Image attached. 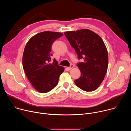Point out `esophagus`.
I'll list each match as a JSON object with an SVG mask.
<instances>
[{
  "instance_id": "1",
  "label": "esophagus",
  "mask_w": 131,
  "mask_h": 131,
  "mask_svg": "<svg viewBox=\"0 0 131 131\" xmlns=\"http://www.w3.org/2000/svg\"><path fill=\"white\" fill-rule=\"evenodd\" d=\"M73 67H74V65H72V64H71V65H70V67H67V69L68 70H71V69H72V68H73Z\"/></svg>"
}]
</instances>
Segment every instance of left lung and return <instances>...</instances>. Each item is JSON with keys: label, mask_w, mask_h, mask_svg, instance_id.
I'll list each match as a JSON object with an SVG mask.
<instances>
[{"label": "left lung", "mask_w": 131, "mask_h": 131, "mask_svg": "<svg viewBox=\"0 0 131 131\" xmlns=\"http://www.w3.org/2000/svg\"><path fill=\"white\" fill-rule=\"evenodd\" d=\"M64 35L78 58L83 60L77 64L81 76L74 83L83 91L95 90L104 79L108 68V52L103 39L88 29L66 31Z\"/></svg>", "instance_id": "8db88e82"}]
</instances>
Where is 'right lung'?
Instances as JSON below:
<instances>
[{
    "label": "right lung",
    "instance_id": "1",
    "mask_svg": "<svg viewBox=\"0 0 131 131\" xmlns=\"http://www.w3.org/2000/svg\"><path fill=\"white\" fill-rule=\"evenodd\" d=\"M63 35L59 32H41L32 36L25 47L23 67L31 85L40 93H47L54 89L64 71L57 61L50 63L52 45Z\"/></svg>",
    "mask_w": 131,
    "mask_h": 131
}]
</instances>
